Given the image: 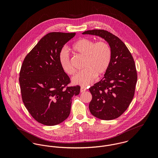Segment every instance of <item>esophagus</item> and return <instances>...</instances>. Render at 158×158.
Instances as JSON below:
<instances>
[{"label":"esophagus","instance_id":"34e87169","mask_svg":"<svg viewBox=\"0 0 158 158\" xmlns=\"http://www.w3.org/2000/svg\"><path fill=\"white\" fill-rule=\"evenodd\" d=\"M86 90V88L85 87H83V86H81V88H80V92H85Z\"/></svg>","mask_w":158,"mask_h":158}]
</instances>
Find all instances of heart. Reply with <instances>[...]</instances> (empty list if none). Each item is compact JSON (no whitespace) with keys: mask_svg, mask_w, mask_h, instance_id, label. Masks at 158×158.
<instances>
[{"mask_svg":"<svg viewBox=\"0 0 158 158\" xmlns=\"http://www.w3.org/2000/svg\"><path fill=\"white\" fill-rule=\"evenodd\" d=\"M72 48L75 52L86 57L83 67L85 69L78 72L72 77L73 84L83 86L91 84L95 81L97 75H102L110 67L112 53L110 46L106 42L95 43L89 39L81 38L73 45ZM58 60L64 72L69 75L75 73L66 48L61 50Z\"/></svg>","mask_w":158,"mask_h":158,"instance_id":"b5f03b06","label":"heart"}]
</instances>
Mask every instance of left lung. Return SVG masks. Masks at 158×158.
Here are the masks:
<instances>
[{"label":"left lung","mask_w":158,"mask_h":158,"mask_svg":"<svg viewBox=\"0 0 158 158\" xmlns=\"http://www.w3.org/2000/svg\"><path fill=\"white\" fill-rule=\"evenodd\" d=\"M82 34L99 36L111 47L110 67L103 78L89 89L92 96L89 108L98 118L115 119L127 110L135 95L137 76L134 59L125 44L108 31L92 30Z\"/></svg>","instance_id":"left-lung-1"}]
</instances>
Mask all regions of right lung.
<instances>
[{"mask_svg": "<svg viewBox=\"0 0 158 158\" xmlns=\"http://www.w3.org/2000/svg\"><path fill=\"white\" fill-rule=\"evenodd\" d=\"M75 33L52 32L43 37L25 56L19 74L23 104L39 123L53 126L70 114L79 86L67 87L70 78L61 67L60 52Z\"/></svg>", "mask_w": 158, "mask_h": 158, "instance_id": "obj_1", "label": "right lung"}]
</instances>
